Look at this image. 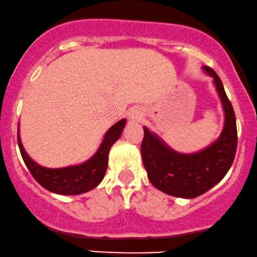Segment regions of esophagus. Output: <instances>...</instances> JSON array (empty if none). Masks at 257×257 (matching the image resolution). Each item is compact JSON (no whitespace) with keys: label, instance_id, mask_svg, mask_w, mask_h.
<instances>
[{"label":"esophagus","instance_id":"34e87169","mask_svg":"<svg viewBox=\"0 0 257 257\" xmlns=\"http://www.w3.org/2000/svg\"><path fill=\"white\" fill-rule=\"evenodd\" d=\"M144 116V113L143 110L140 109V108H134V109L130 110L128 113V119L131 120V121H141L142 119H143Z\"/></svg>","mask_w":257,"mask_h":257}]
</instances>
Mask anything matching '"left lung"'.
I'll return each instance as SVG.
<instances>
[{"mask_svg":"<svg viewBox=\"0 0 257 257\" xmlns=\"http://www.w3.org/2000/svg\"><path fill=\"white\" fill-rule=\"evenodd\" d=\"M203 71L213 78L225 113L221 135L206 149L183 154L168 147L159 136L144 126L141 152L150 183L165 194L182 198L201 196L226 176L233 164L237 150V125L233 108L222 81L212 68Z\"/></svg>","mask_w":257,"mask_h":257,"instance_id":"left-lung-1","label":"left lung"}]
</instances>
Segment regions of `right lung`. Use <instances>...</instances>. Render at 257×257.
I'll use <instances>...</instances> for the list:
<instances>
[{"mask_svg": "<svg viewBox=\"0 0 257 257\" xmlns=\"http://www.w3.org/2000/svg\"><path fill=\"white\" fill-rule=\"evenodd\" d=\"M125 123L126 119H121L115 125L111 126L105 132L97 152L87 161L68 167L47 168L33 161L24 149L20 141L19 128H18V144L30 173L44 189L59 195H80L95 189L102 182L108 167V154L111 146L121 136Z\"/></svg>", "mask_w": 257, "mask_h": 257, "instance_id": "add662e5", "label": "right lung"}]
</instances>
